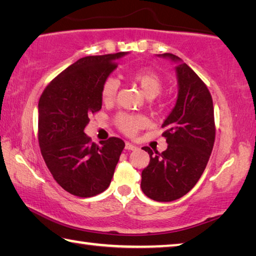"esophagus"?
I'll return each instance as SVG.
<instances>
[{"mask_svg":"<svg viewBox=\"0 0 256 256\" xmlns=\"http://www.w3.org/2000/svg\"><path fill=\"white\" fill-rule=\"evenodd\" d=\"M125 149L128 150V151L136 150V146H134V144H130V142H126V144H125Z\"/></svg>","mask_w":256,"mask_h":256,"instance_id":"34e87169","label":"esophagus"}]
</instances>
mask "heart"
Wrapping results in <instances>:
<instances>
[{"mask_svg":"<svg viewBox=\"0 0 256 256\" xmlns=\"http://www.w3.org/2000/svg\"><path fill=\"white\" fill-rule=\"evenodd\" d=\"M128 79L134 82L146 99H154L162 92L164 88L162 78L157 72L141 68L128 74ZM118 81L114 78H107L102 86V99L104 102H112L116 97L118 90ZM116 123L118 128L126 134H134L138 128H141L146 123L142 116H132L126 114H120L116 118Z\"/></svg>","mask_w":256,"mask_h":256,"instance_id":"1","label":"heart"}]
</instances>
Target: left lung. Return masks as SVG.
<instances>
[{"label": "left lung", "mask_w": 256, "mask_h": 256, "mask_svg": "<svg viewBox=\"0 0 256 256\" xmlns=\"http://www.w3.org/2000/svg\"><path fill=\"white\" fill-rule=\"evenodd\" d=\"M157 56L176 64L178 92L162 125L167 149L154 154L149 146L142 148L150 162L142 170L141 188L154 201L170 202L188 193L206 170L216 136L214 102L206 86L178 56Z\"/></svg>", "instance_id": "left-lung-1"}]
</instances>
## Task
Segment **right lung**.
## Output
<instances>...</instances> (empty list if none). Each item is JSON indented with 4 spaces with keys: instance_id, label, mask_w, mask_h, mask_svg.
<instances>
[{
    "instance_id": "add662e5",
    "label": "right lung",
    "mask_w": 256,
    "mask_h": 256,
    "mask_svg": "<svg viewBox=\"0 0 256 256\" xmlns=\"http://www.w3.org/2000/svg\"><path fill=\"white\" fill-rule=\"evenodd\" d=\"M128 52L86 56L46 86L38 102L40 151L54 180L73 196L90 198L110 184L125 146L120 138L96 144L84 133L89 115L100 110L102 86Z\"/></svg>"
}]
</instances>
